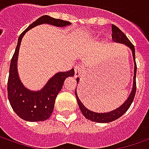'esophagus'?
Instances as JSON below:
<instances>
[{
  "mask_svg": "<svg viewBox=\"0 0 149 149\" xmlns=\"http://www.w3.org/2000/svg\"><path fill=\"white\" fill-rule=\"evenodd\" d=\"M82 73V68L80 65H74V77L79 76Z\"/></svg>",
  "mask_w": 149,
  "mask_h": 149,
  "instance_id": "obj_1",
  "label": "esophagus"
}]
</instances>
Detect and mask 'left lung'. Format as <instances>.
Instances as JSON below:
<instances>
[{"label":"left lung","mask_w":149,"mask_h":149,"mask_svg":"<svg viewBox=\"0 0 149 149\" xmlns=\"http://www.w3.org/2000/svg\"><path fill=\"white\" fill-rule=\"evenodd\" d=\"M112 38L113 40V41L118 42L120 44H124L129 47L132 51V55H133V59H134V64H135V69H134V79H133V87H132V91H131L130 96L127 98V100H126L122 104L119 108H118L115 110H113L111 112H108V113H96V112H92L89 110L88 109L85 107L84 104L81 102V100L79 99V96L77 95V92L75 90V96H76L77 102L79 106L82 113L84 114L86 118L91 120L92 122H96V123H110L114 120L119 118L121 116H123L127 111V109L130 108L131 104H132L134 98L135 96V92H136V81H135V78H136V70H137V66H136V62H135V51L134 45H132L128 38L126 36V35L121 31V30L117 26L112 24ZM79 79L77 78V84L79 83ZM77 88V87H76Z\"/></svg>","instance_id":"8db88e82"}]
</instances>
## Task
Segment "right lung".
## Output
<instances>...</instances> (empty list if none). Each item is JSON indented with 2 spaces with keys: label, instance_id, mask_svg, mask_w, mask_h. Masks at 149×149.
Listing matches in <instances>:
<instances>
[{
  "label": "right lung",
  "instance_id": "right-lung-1",
  "mask_svg": "<svg viewBox=\"0 0 149 149\" xmlns=\"http://www.w3.org/2000/svg\"><path fill=\"white\" fill-rule=\"evenodd\" d=\"M43 23L52 24L60 27L70 24V22L44 15L31 23L18 37V45L10 62L7 84L8 99L15 113L22 119L28 122L45 121L49 118L53 113L56 97L62 88L65 79L67 77L73 76L74 74V69L65 72L57 73L49 79L40 91L37 92L30 91L22 84L18 77L17 68L18 51L22 39L28 30Z\"/></svg>",
  "mask_w": 149,
  "mask_h": 149
}]
</instances>
